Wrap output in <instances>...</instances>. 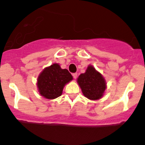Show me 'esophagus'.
Here are the masks:
<instances>
[{"label":"esophagus","mask_w":145,"mask_h":145,"mask_svg":"<svg viewBox=\"0 0 145 145\" xmlns=\"http://www.w3.org/2000/svg\"><path fill=\"white\" fill-rule=\"evenodd\" d=\"M72 76H73V77H74V79H76L77 78V74H76V73H74V74H72Z\"/></svg>","instance_id":"34e87169"}]
</instances>
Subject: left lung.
<instances>
[{"label":"left lung","instance_id":"1","mask_svg":"<svg viewBox=\"0 0 145 145\" xmlns=\"http://www.w3.org/2000/svg\"><path fill=\"white\" fill-rule=\"evenodd\" d=\"M78 83L85 97L91 100L101 98L106 88L103 77L90 65L87 69L85 73L81 74L78 78Z\"/></svg>","mask_w":145,"mask_h":145}]
</instances>
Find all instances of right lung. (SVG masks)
<instances>
[{
    "label": "right lung",
    "instance_id": "right-lung-1",
    "mask_svg": "<svg viewBox=\"0 0 145 145\" xmlns=\"http://www.w3.org/2000/svg\"><path fill=\"white\" fill-rule=\"evenodd\" d=\"M72 79L67 69H62L58 64H53L45 68L38 77L39 94L48 99L57 98L62 94L65 85Z\"/></svg>",
    "mask_w": 145,
    "mask_h": 145
}]
</instances>
